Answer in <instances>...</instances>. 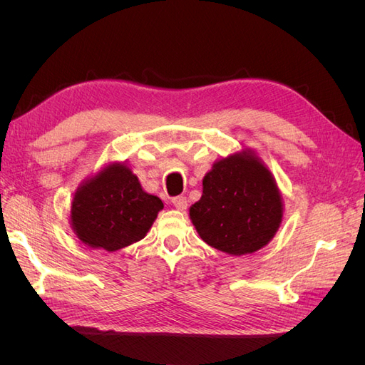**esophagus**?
Wrapping results in <instances>:
<instances>
[{"label":"esophagus","mask_w":365,"mask_h":365,"mask_svg":"<svg viewBox=\"0 0 365 365\" xmlns=\"http://www.w3.org/2000/svg\"><path fill=\"white\" fill-rule=\"evenodd\" d=\"M172 204L175 205V208L185 210V208H187V200H185V196H175L173 200H172Z\"/></svg>","instance_id":"esophagus-1"}]
</instances>
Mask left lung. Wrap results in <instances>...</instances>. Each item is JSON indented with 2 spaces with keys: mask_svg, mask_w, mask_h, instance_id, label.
Here are the masks:
<instances>
[{
  "mask_svg": "<svg viewBox=\"0 0 365 365\" xmlns=\"http://www.w3.org/2000/svg\"><path fill=\"white\" fill-rule=\"evenodd\" d=\"M189 215L201 239L231 256L268 245L283 219V197L271 170L251 149L217 160Z\"/></svg>",
  "mask_w": 365,
  "mask_h": 365,
  "instance_id": "obj_1",
  "label": "left lung"
}]
</instances>
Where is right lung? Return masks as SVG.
<instances>
[{"mask_svg":"<svg viewBox=\"0 0 365 365\" xmlns=\"http://www.w3.org/2000/svg\"><path fill=\"white\" fill-rule=\"evenodd\" d=\"M163 208L128 164L108 163L77 187L70 224L82 244L113 252L145 237Z\"/></svg>","mask_w":365,"mask_h":365,"instance_id":"right-lung-1","label":"right lung"}]
</instances>
